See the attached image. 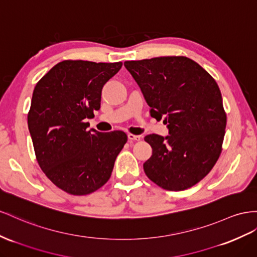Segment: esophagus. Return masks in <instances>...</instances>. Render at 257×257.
Returning a JSON list of instances; mask_svg holds the SVG:
<instances>
[{
	"label": "esophagus",
	"mask_w": 257,
	"mask_h": 257,
	"mask_svg": "<svg viewBox=\"0 0 257 257\" xmlns=\"http://www.w3.org/2000/svg\"><path fill=\"white\" fill-rule=\"evenodd\" d=\"M127 138H128L130 141H141V136L134 135V134H128Z\"/></svg>",
	"instance_id": "obj_1"
}]
</instances>
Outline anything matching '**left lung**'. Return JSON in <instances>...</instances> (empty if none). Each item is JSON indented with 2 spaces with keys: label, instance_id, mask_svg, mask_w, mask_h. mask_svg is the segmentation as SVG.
<instances>
[{
  "label": "left lung",
  "instance_id": "1",
  "mask_svg": "<svg viewBox=\"0 0 257 257\" xmlns=\"http://www.w3.org/2000/svg\"><path fill=\"white\" fill-rule=\"evenodd\" d=\"M150 114L164 117L169 136L145 137L152 156L144 163L146 175L161 188L179 191L204 178L221 152L226 112L212 75L184 56L125 61Z\"/></svg>",
  "mask_w": 257,
  "mask_h": 257
}]
</instances>
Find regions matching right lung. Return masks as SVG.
I'll return each mask as SVG.
<instances>
[{"mask_svg": "<svg viewBox=\"0 0 257 257\" xmlns=\"http://www.w3.org/2000/svg\"><path fill=\"white\" fill-rule=\"evenodd\" d=\"M121 67V61L64 60L34 87L28 127L38 163L70 195H88L105 185L127 142L122 131H88L85 122L99 110L101 89Z\"/></svg>", "mask_w": 257, "mask_h": 257, "instance_id": "1", "label": "right lung"}]
</instances>
